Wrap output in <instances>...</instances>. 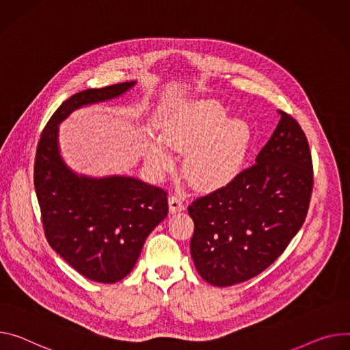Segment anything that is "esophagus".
<instances>
[{
    "mask_svg": "<svg viewBox=\"0 0 350 350\" xmlns=\"http://www.w3.org/2000/svg\"><path fill=\"white\" fill-rule=\"evenodd\" d=\"M184 209V204H183V200L177 196H172L169 197V211L172 213H177V212H181Z\"/></svg>",
    "mask_w": 350,
    "mask_h": 350,
    "instance_id": "esophagus-1",
    "label": "esophagus"
}]
</instances>
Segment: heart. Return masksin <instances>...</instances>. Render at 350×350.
<instances>
[{
	"label": "heart",
	"mask_w": 350,
	"mask_h": 350,
	"mask_svg": "<svg viewBox=\"0 0 350 350\" xmlns=\"http://www.w3.org/2000/svg\"><path fill=\"white\" fill-rule=\"evenodd\" d=\"M163 141L187 153L184 173L202 191H215L232 183L241 172L251 142V130L240 118L229 120L228 110L216 100L201 99L181 106L163 125ZM146 161L152 172L163 176L176 161L167 148L153 142Z\"/></svg>",
	"instance_id": "b5f03b06"
}]
</instances>
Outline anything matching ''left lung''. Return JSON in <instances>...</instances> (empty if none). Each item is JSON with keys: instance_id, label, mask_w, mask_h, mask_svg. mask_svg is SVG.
<instances>
[{"instance_id": "left-lung-1", "label": "left lung", "mask_w": 350, "mask_h": 350, "mask_svg": "<svg viewBox=\"0 0 350 350\" xmlns=\"http://www.w3.org/2000/svg\"><path fill=\"white\" fill-rule=\"evenodd\" d=\"M279 124L256 165L188 206L194 265L219 288L267 269L297 234L312 191V162L299 122L278 110Z\"/></svg>"}]
</instances>
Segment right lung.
Segmentation results:
<instances>
[{"label":"right lung","mask_w":350,"mask_h":350,"mask_svg":"<svg viewBox=\"0 0 350 350\" xmlns=\"http://www.w3.org/2000/svg\"><path fill=\"white\" fill-rule=\"evenodd\" d=\"M135 81L72 94L46 124L35 159V189L51 248L85 278L116 283L138 261L150 232L167 216V193L130 176L89 177L62 159L58 125L72 111L121 96Z\"/></svg>","instance_id":"add662e5"}]
</instances>
